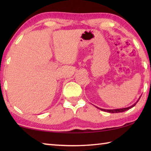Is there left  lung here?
Segmentation results:
<instances>
[{
    "label": "left lung",
    "instance_id": "1",
    "mask_svg": "<svg viewBox=\"0 0 151 151\" xmlns=\"http://www.w3.org/2000/svg\"><path fill=\"white\" fill-rule=\"evenodd\" d=\"M140 98L139 99V100H138L136 103H134L132 105L130 106L129 107H126V108H122V109H101V108H99V107H97L99 109L101 110V111H105V112H110V113H118V112H124L126 111H128V110L131 109V108H132V107L134 106L135 105H136V104L137 103V102L139 101Z\"/></svg>",
    "mask_w": 151,
    "mask_h": 151
}]
</instances>
